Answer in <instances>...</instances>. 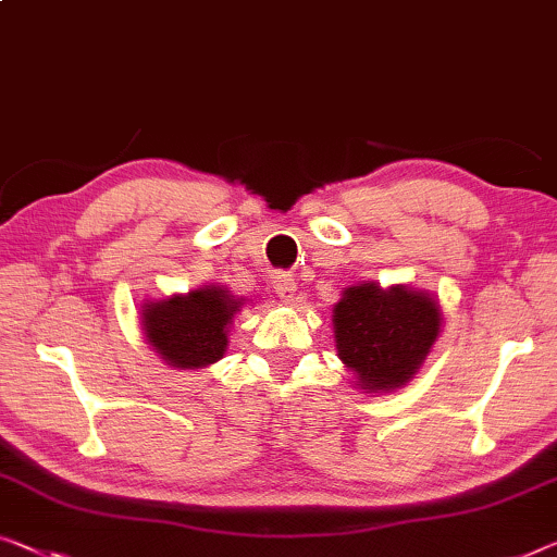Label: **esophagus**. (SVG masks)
Returning a JSON list of instances; mask_svg holds the SVG:
<instances>
[{"instance_id":"34e87169","label":"esophagus","mask_w":557,"mask_h":557,"mask_svg":"<svg viewBox=\"0 0 557 557\" xmlns=\"http://www.w3.org/2000/svg\"><path fill=\"white\" fill-rule=\"evenodd\" d=\"M275 293L282 302H293L297 293V282L293 275H277L275 277Z\"/></svg>"}]
</instances>
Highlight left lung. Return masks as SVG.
<instances>
[{
	"mask_svg": "<svg viewBox=\"0 0 557 557\" xmlns=\"http://www.w3.org/2000/svg\"><path fill=\"white\" fill-rule=\"evenodd\" d=\"M443 327L435 295L408 285L345 287L332 310L335 350L362 393H393L418 375Z\"/></svg>",
	"mask_w": 557,
	"mask_h": 557,
	"instance_id": "1",
	"label": "left lung"
}]
</instances>
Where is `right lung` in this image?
Segmentation results:
<instances>
[{"label":"right lung","mask_w":557,"mask_h":557,"mask_svg":"<svg viewBox=\"0 0 557 557\" xmlns=\"http://www.w3.org/2000/svg\"><path fill=\"white\" fill-rule=\"evenodd\" d=\"M245 305L225 285H199L187 295L147 300L139 312L145 343L174 370H202L225 358L230 325Z\"/></svg>","instance_id":"add662e5"}]
</instances>
